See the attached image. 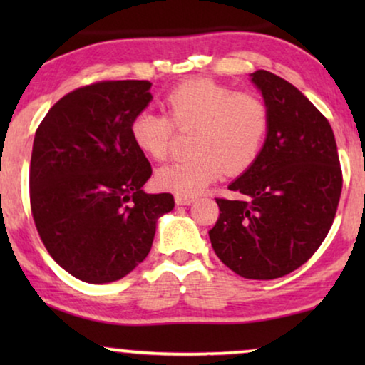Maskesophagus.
Here are the masks:
<instances>
[{"instance_id":"obj_1","label":"esophagus","mask_w":365,"mask_h":365,"mask_svg":"<svg viewBox=\"0 0 365 365\" xmlns=\"http://www.w3.org/2000/svg\"><path fill=\"white\" fill-rule=\"evenodd\" d=\"M174 201H176L178 206H189V204L196 201V197L186 196V194H176V196H174Z\"/></svg>"}]
</instances>
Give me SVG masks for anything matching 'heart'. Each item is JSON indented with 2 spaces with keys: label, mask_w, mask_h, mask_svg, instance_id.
<instances>
[{
  "label": "heart",
  "mask_w": 365,
  "mask_h": 365,
  "mask_svg": "<svg viewBox=\"0 0 365 365\" xmlns=\"http://www.w3.org/2000/svg\"><path fill=\"white\" fill-rule=\"evenodd\" d=\"M168 116L141 111L131 123V138L144 154L166 159L174 126L196 129L192 158L169 163L156 174L168 191L194 196L222 173L241 174L257 161L269 133L267 103L256 91H236L212 79H191L166 98Z\"/></svg>",
  "instance_id": "obj_1"
}]
</instances>
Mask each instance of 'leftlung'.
<instances>
[{"mask_svg":"<svg viewBox=\"0 0 365 365\" xmlns=\"http://www.w3.org/2000/svg\"><path fill=\"white\" fill-rule=\"evenodd\" d=\"M271 123L257 161L229 189L244 199L216 197L212 249L246 279L269 281L312 257L331 229L342 191L337 144L326 116L276 74L252 73Z\"/></svg>","mask_w":365,"mask_h":365,"instance_id":"1","label":"left lung"}]
</instances>
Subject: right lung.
I'll use <instances>...</instances> for the list:
<instances>
[{
	"label": "right lung",
	"instance_id": "1",
	"mask_svg": "<svg viewBox=\"0 0 365 365\" xmlns=\"http://www.w3.org/2000/svg\"><path fill=\"white\" fill-rule=\"evenodd\" d=\"M151 83L98 81L63 96L34 134L29 202L49 256L79 281H118L151 251L169 192L146 194L151 164L131 123Z\"/></svg>",
	"mask_w": 365,
	"mask_h": 365
}]
</instances>
